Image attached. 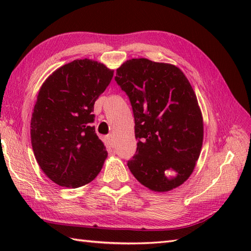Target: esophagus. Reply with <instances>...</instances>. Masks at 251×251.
I'll use <instances>...</instances> for the list:
<instances>
[{
	"instance_id": "1",
	"label": "esophagus",
	"mask_w": 251,
	"mask_h": 251,
	"mask_svg": "<svg viewBox=\"0 0 251 251\" xmlns=\"http://www.w3.org/2000/svg\"><path fill=\"white\" fill-rule=\"evenodd\" d=\"M106 142H108V145L113 148L115 146V140H114V136L113 135H109L108 137H106Z\"/></svg>"
}]
</instances>
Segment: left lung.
I'll use <instances>...</instances> for the list:
<instances>
[{
    "label": "left lung",
    "instance_id": "1",
    "mask_svg": "<svg viewBox=\"0 0 251 251\" xmlns=\"http://www.w3.org/2000/svg\"><path fill=\"white\" fill-rule=\"evenodd\" d=\"M115 81L128 96L135 117L137 151L127 166L152 191L177 188L193 173L204 136L188 78L174 65L138 58L117 69ZM169 170L177 175L167 177Z\"/></svg>",
    "mask_w": 251,
    "mask_h": 251
}]
</instances>
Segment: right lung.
<instances>
[{
  "label": "right lung",
  "instance_id": "right-lung-1",
  "mask_svg": "<svg viewBox=\"0 0 251 251\" xmlns=\"http://www.w3.org/2000/svg\"><path fill=\"white\" fill-rule=\"evenodd\" d=\"M113 70L89 59L60 67L37 95L31 119V143L37 164L51 181L79 188L93 181L108 156L96 134L94 104Z\"/></svg>",
  "mask_w": 251,
  "mask_h": 251
}]
</instances>
